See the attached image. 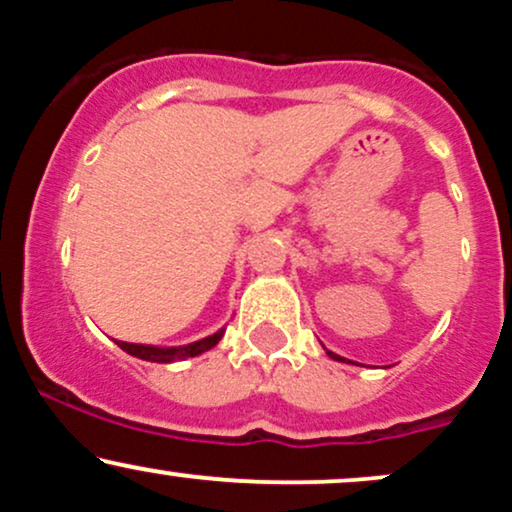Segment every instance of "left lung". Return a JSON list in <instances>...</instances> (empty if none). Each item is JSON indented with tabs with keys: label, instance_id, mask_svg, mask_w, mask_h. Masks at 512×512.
Masks as SVG:
<instances>
[{
	"label": "left lung",
	"instance_id": "obj_1",
	"mask_svg": "<svg viewBox=\"0 0 512 512\" xmlns=\"http://www.w3.org/2000/svg\"><path fill=\"white\" fill-rule=\"evenodd\" d=\"M327 356H330V358H334V361H344V358H342V356H337V354H334V351H327Z\"/></svg>",
	"mask_w": 512,
	"mask_h": 512
}]
</instances>
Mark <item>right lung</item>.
<instances>
[{
	"instance_id": "obj_1",
	"label": "right lung",
	"mask_w": 512,
	"mask_h": 512,
	"mask_svg": "<svg viewBox=\"0 0 512 512\" xmlns=\"http://www.w3.org/2000/svg\"><path fill=\"white\" fill-rule=\"evenodd\" d=\"M223 332L226 330H219V332L209 334V337L199 339V342H192L185 346H151V344H129V342H117V346H120L122 351H127L129 356L142 358V361L173 363V361H185V358L199 356V354H204V351L214 349V346L221 342Z\"/></svg>"
}]
</instances>
